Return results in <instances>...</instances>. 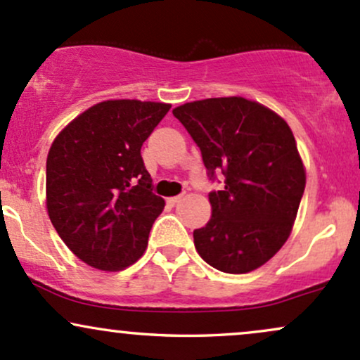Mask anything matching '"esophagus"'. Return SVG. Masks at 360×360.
Returning a JSON list of instances; mask_svg holds the SVG:
<instances>
[{
  "label": "esophagus",
  "mask_w": 360,
  "mask_h": 360,
  "mask_svg": "<svg viewBox=\"0 0 360 360\" xmlns=\"http://www.w3.org/2000/svg\"><path fill=\"white\" fill-rule=\"evenodd\" d=\"M181 198H183V196H171V198H167V203L169 205H176V203H179Z\"/></svg>",
  "instance_id": "obj_1"
}]
</instances>
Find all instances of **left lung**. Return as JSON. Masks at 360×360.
Masks as SVG:
<instances>
[{
	"label": "left lung",
	"instance_id": "8db88e82",
	"mask_svg": "<svg viewBox=\"0 0 360 360\" xmlns=\"http://www.w3.org/2000/svg\"><path fill=\"white\" fill-rule=\"evenodd\" d=\"M201 150L222 191L208 195L212 217L193 232L198 255L225 274H248L289 239L306 169L290 126L275 110L244 97L186 102L172 110Z\"/></svg>",
	"mask_w": 360,
	"mask_h": 360
}]
</instances>
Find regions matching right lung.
<instances>
[{
    "label": "right lung",
    "mask_w": 360,
    "mask_h": 360,
    "mask_svg": "<svg viewBox=\"0 0 360 360\" xmlns=\"http://www.w3.org/2000/svg\"><path fill=\"white\" fill-rule=\"evenodd\" d=\"M171 104L116 98L92 105L59 131L46 162V207L77 258L120 271L143 256L165 201L152 193L141 145Z\"/></svg>",
    "instance_id": "1"
}]
</instances>
